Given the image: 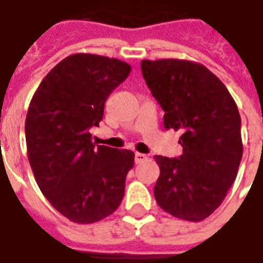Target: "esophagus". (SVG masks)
I'll use <instances>...</instances> for the list:
<instances>
[{"label":"esophagus","mask_w":263,"mask_h":263,"mask_svg":"<svg viewBox=\"0 0 263 263\" xmlns=\"http://www.w3.org/2000/svg\"><path fill=\"white\" fill-rule=\"evenodd\" d=\"M148 159V156L144 154H140V152H136V155H134V162L137 164L142 163V162H145V160Z\"/></svg>","instance_id":"34e87169"}]
</instances>
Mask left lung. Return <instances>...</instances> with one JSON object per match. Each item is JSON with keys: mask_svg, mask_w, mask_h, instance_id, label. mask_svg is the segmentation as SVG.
<instances>
[{"mask_svg": "<svg viewBox=\"0 0 263 263\" xmlns=\"http://www.w3.org/2000/svg\"><path fill=\"white\" fill-rule=\"evenodd\" d=\"M142 77L164 111L166 129L180 130L182 155H156V203L173 217L199 222L218 209L243 156L241 119L227 86L199 63L142 60Z\"/></svg>", "mask_w": 263, "mask_h": 263, "instance_id": "left-lung-1", "label": "left lung"}]
</instances>
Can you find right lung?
<instances>
[{
	"mask_svg": "<svg viewBox=\"0 0 263 263\" xmlns=\"http://www.w3.org/2000/svg\"><path fill=\"white\" fill-rule=\"evenodd\" d=\"M118 59L71 54L50 70L34 93L26 118L30 166L41 192L75 223L108 217L125 195L134 152L96 145L104 104L130 74Z\"/></svg>",
	"mask_w": 263,
	"mask_h": 263,
	"instance_id": "right-lung-1",
	"label": "right lung"
}]
</instances>
